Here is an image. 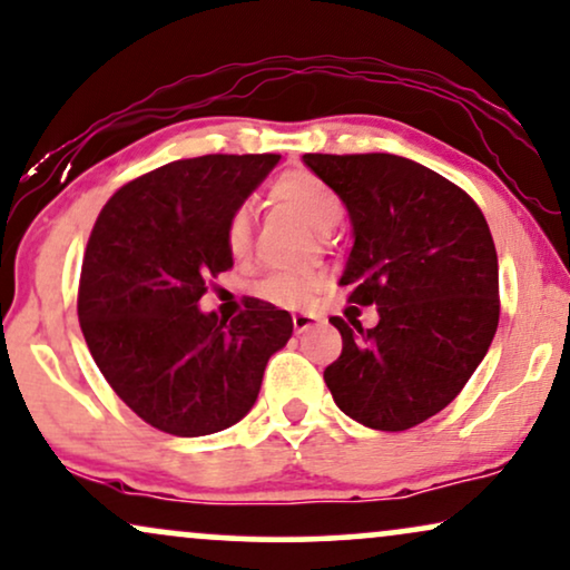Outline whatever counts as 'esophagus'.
I'll return each mask as SVG.
<instances>
[{
  "mask_svg": "<svg viewBox=\"0 0 570 570\" xmlns=\"http://www.w3.org/2000/svg\"><path fill=\"white\" fill-rule=\"evenodd\" d=\"M316 322H320V316H316V314H308V312L293 314V327H295V332H306L308 327H314Z\"/></svg>",
  "mask_w": 570,
  "mask_h": 570,
  "instance_id": "1",
  "label": "esophagus"
}]
</instances>
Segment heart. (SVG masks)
I'll return each mask as SVG.
<instances>
[{
    "label": "heart",
    "instance_id": "obj_1",
    "mask_svg": "<svg viewBox=\"0 0 570 570\" xmlns=\"http://www.w3.org/2000/svg\"><path fill=\"white\" fill-rule=\"evenodd\" d=\"M272 198L285 209H291L301 222H306L308 227L316 233H330L332 227L343 219L345 206L343 198L337 196L335 188H330L322 177L306 169H295V173L279 175L272 183ZM227 248L233 256H243L248 250L250 243V217L246 209L233 212V217L227 219L225 230ZM314 277L303 275V272H275V275L264 277L258 283L256 293L264 301L277 303V306H301L308 298Z\"/></svg>",
    "mask_w": 570,
    "mask_h": 570
}]
</instances>
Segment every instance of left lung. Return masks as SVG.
<instances>
[{"label": "left lung", "instance_id": "left-lung-1", "mask_svg": "<svg viewBox=\"0 0 570 570\" xmlns=\"http://www.w3.org/2000/svg\"><path fill=\"white\" fill-rule=\"evenodd\" d=\"M303 165L348 209L353 246L340 285L380 314L372 330L332 316L343 353L324 382L337 409L368 430H411L461 393L498 332L490 227L461 188L419 161L306 154Z\"/></svg>", "mask_w": 570, "mask_h": 570}]
</instances>
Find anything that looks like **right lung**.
I'll list each match as a JSON object with an SVG mask.
<instances>
[{
    "label": "right lung",
    "instance_id": "add662e5",
    "mask_svg": "<svg viewBox=\"0 0 570 570\" xmlns=\"http://www.w3.org/2000/svg\"><path fill=\"white\" fill-rule=\"evenodd\" d=\"M277 154L169 161L109 198L88 238L78 320L88 351L146 424L204 438L254 409L293 320L250 298L230 322L202 312L206 279L233 267L227 219L262 186Z\"/></svg>",
    "mask_w": 570,
    "mask_h": 570
}]
</instances>
